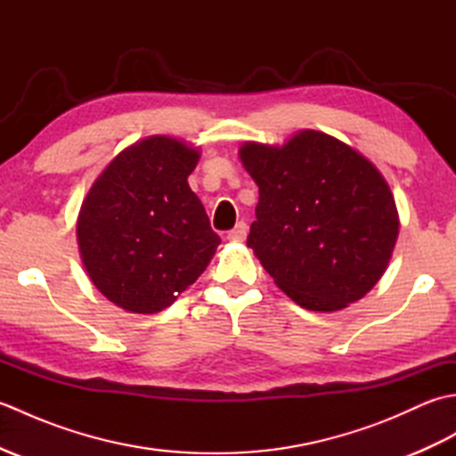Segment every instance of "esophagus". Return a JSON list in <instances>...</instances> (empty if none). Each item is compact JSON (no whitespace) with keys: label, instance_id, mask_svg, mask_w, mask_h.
Segmentation results:
<instances>
[{"label":"esophagus","instance_id":"1","mask_svg":"<svg viewBox=\"0 0 456 456\" xmlns=\"http://www.w3.org/2000/svg\"><path fill=\"white\" fill-rule=\"evenodd\" d=\"M247 233H248V225L245 221H239L237 225L227 233V239L229 240H245Z\"/></svg>","mask_w":456,"mask_h":456}]
</instances>
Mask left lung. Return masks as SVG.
I'll return each instance as SVG.
<instances>
[{
	"mask_svg": "<svg viewBox=\"0 0 456 456\" xmlns=\"http://www.w3.org/2000/svg\"><path fill=\"white\" fill-rule=\"evenodd\" d=\"M239 154L258 186L247 245L276 286L312 312L370 292L400 229L374 164L319 131H299L284 147L247 142Z\"/></svg>",
	"mask_w": 456,
	"mask_h": 456,
	"instance_id": "obj_1",
	"label": "left lung"
}]
</instances>
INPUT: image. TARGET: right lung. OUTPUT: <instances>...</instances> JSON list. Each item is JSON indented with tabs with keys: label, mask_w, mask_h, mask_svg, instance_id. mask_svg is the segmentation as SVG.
<instances>
[{
	"label": "right lung",
	"mask_w": 456,
	"mask_h": 456,
	"mask_svg": "<svg viewBox=\"0 0 456 456\" xmlns=\"http://www.w3.org/2000/svg\"><path fill=\"white\" fill-rule=\"evenodd\" d=\"M200 154L170 137L131 144L94 182L78 245L94 286L127 312L157 314L196 282L221 243L188 186Z\"/></svg>",
	"instance_id": "1"
}]
</instances>
